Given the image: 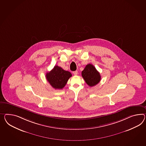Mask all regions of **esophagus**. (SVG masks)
<instances>
[{
    "label": "esophagus",
    "instance_id": "esophagus-1",
    "mask_svg": "<svg viewBox=\"0 0 146 146\" xmlns=\"http://www.w3.org/2000/svg\"><path fill=\"white\" fill-rule=\"evenodd\" d=\"M73 74H74V75H75V76H76V75H78V71H74V72H73Z\"/></svg>",
    "mask_w": 146,
    "mask_h": 146
}]
</instances>
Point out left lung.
I'll list each match as a JSON object with an SVG mask.
<instances>
[{
	"mask_svg": "<svg viewBox=\"0 0 146 146\" xmlns=\"http://www.w3.org/2000/svg\"><path fill=\"white\" fill-rule=\"evenodd\" d=\"M82 75L86 84L90 87L95 86L101 80L100 72L92 64L86 65L85 69L82 72Z\"/></svg>",
	"mask_w": 146,
	"mask_h": 146,
	"instance_id": "8db88e82",
	"label": "left lung"
}]
</instances>
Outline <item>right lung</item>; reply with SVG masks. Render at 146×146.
Instances as JSON below:
<instances>
[{
  "label": "right lung",
  "mask_w": 146,
  "mask_h": 146,
  "mask_svg": "<svg viewBox=\"0 0 146 146\" xmlns=\"http://www.w3.org/2000/svg\"><path fill=\"white\" fill-rule=\"evenodd\" d=\"M72 75L69 71H66L62 68L55 66L52 70L47 72L46 78L54 89H62L66 85Z\"/></svg>",
  "instance_id": "add662e5"
}]
</instances>
